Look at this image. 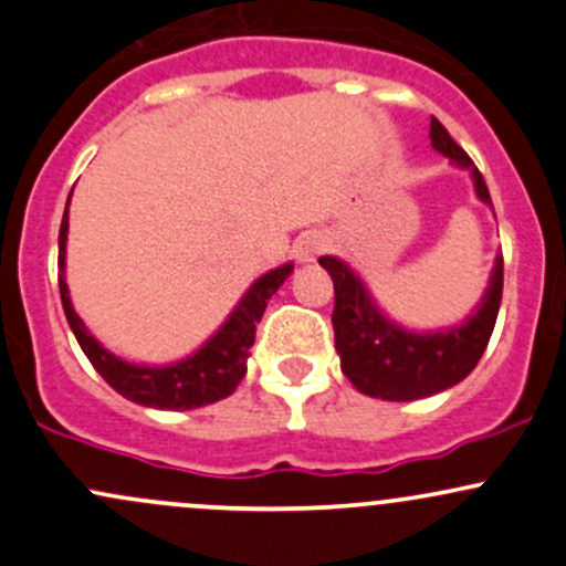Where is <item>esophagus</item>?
I'll use <instances>...</instances> for the list:
<instances>
[{
  "mask_svg": "<svg viewBox=\"0 0 566 566\" xmlns=\"http://www.w3.org/2000/svg\"><path fill=\"white\" fill-rule=\"evenodd\" d=\"M325 247H328V241H325L319 233H308L303 235L298 241V247H295V252H298V260L301 263H312L314 258H317L319 252H325Z\"/></svg>",
  "mask_w": 566,
  "mask_h": 566,
  "instance_id": "34e87169",
  "label": "esophagus"
}]
</instances>
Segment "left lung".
Returning a JSON list of instances; mask_svg holds the SVG:
<instances>
[{"mask_svg":"<svg viewBox=\"0 0 566 566\" xmlns=\"http://www.w3.org/2000/svg\"><path fill=\"white\" fill-rule=\"evenodd\" d=\"M431 146L461 168L472 170L480 200L491 203L483 174L474 168L469 154L450 138L439 118H431ZM319 265L331 273L333 293H336L331 323L342 371L366 396L382 398V401H415V398L433 396L469 377L478 360L483 358L488 338L496 325L499 303H502V258L496 260L491 287L478 314L469 317L461 328L423 333V336L385 319L363 290L360 279L342 260L319 258Z\"/></svg>","mask_w":566,"mask_h":566,"instance_id":"1","label":"left lung"}]
</instances>
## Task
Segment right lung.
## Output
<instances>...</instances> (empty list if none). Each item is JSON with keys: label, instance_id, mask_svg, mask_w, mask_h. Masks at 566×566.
Listing matches in <instances>:
<instances>
[{"label": "right lung", "instance_id": "1", "mask_svg": "<svg viewBox=\"0 0 566 566\" xmlns=\"http://www.w3.org/2000/svg\"><path fill=\"white\" fill-rule=\"evenodd\" d=\"M64 249H67V208H64L62 228H59V271L64 268ZM290 271H293V265H282L258 279L238 303L235 312L230 314L228 323L219 328L211 342L203 344V349H198L192 358L163 368L133 366V363L118 360L108 349L99 347L97 338L86 331V325L75 314L62 273H59V293H62L64 314H67V323L78 338L81 349L113 390L122 392L129 401L143 403V407L198 409L219 401V398H228L238 388V382L247 374V358L254 344L258 323L263 319L271 295L282 287Z\"/></svg>", "mask_w": 566, "mask_h": 566}]
</instances>
